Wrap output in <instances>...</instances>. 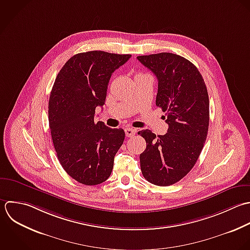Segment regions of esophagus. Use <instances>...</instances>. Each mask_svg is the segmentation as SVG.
Returning <instances> with one entry per match:
<instances>
[{
    "label": "esophagus",
    "mask_w": 250,
    "mask_h": 250,
    "mask_svg": "<svg viewBox=\"0 0 250 250\" xmlns=\"http://www.w3.org/2000/svg\"><path fill=\"white\" fill-rule=\"evenodd\" d=\"M125 132L126 137H133L136 133V130L134 128H131V127H125Z\"/></svg>",
    "instance_id": "obj_1"
}]
</instances>
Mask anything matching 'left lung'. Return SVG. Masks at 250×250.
Returning <instances> with one entry per match:
<instances>
[{
	"label": "left lung",
	"mask_w": 250,
	"mask_h": 250,
	"mask_svg": "<svg viewBox=\"0 0 250 250\" xmlns=\"http://www.w3.org/2000/svg\"><path fill=\"white\" fill-rule=\"evenodd\" d=\"M158 79L156 105L166 113L165 135L149 129L138 132L146 140L140 154L146 180L169 186L188 174L198 161L209 125V99L198 68L188 59L170 52L137 56Z\"/></svg>",
	"instance_id": "1"
}]
</instances>
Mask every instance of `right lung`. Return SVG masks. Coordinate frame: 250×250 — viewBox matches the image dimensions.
I'll return each instance as SVG.
<instances>
[{
    "instance_id": "1",
    "label": "right lung",
    "mask_w": 250,
    "mask_h": 250,
    "mask_svg": "<svg viewBox=\"0 0 250 250\" xmlns=\"http://www.w3.org/2000/svg\"><path fill=\"white\" fill-rule=\"evenodd\" d=\"M130 54L101 50L78 53L59 71L48 101V123L57 158L64 170L83 185L106 181L125 140L123 128L94 123L95 109L105 104L112 74Z\"/></svg>"
}]
</instances>
